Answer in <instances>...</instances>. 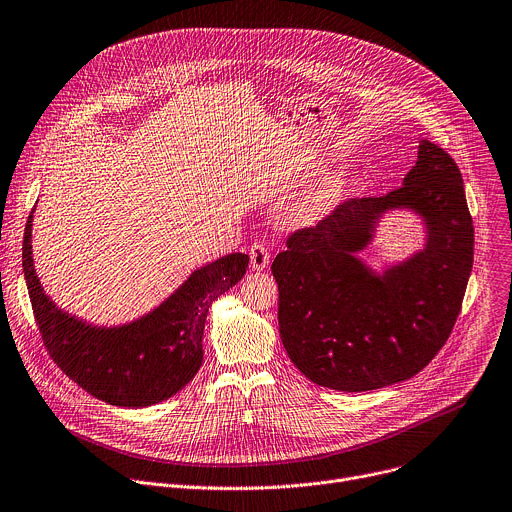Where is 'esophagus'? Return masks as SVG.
Listing matches in <instances>:
<instances>
[{"mask_svg":"<svg viewBox=\"0 0 512 512\" xmlns=\"http://www.w3.org/2000/svg\"><path fill=\"white\" fill-rule=\"evenodd\" d=\"M268 262H270V252H268V248H266L264 244H260V242L252 244V248H250V264H252V270H264V268L268 266Z\"/></svg>","mask_w":512,"mask_h":512,"instance_id":"34e87169","label":"esophagus"}]
</instances>
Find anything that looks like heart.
<instances>
[{"instance_id":"obj_1","label":"heart","mask_w":512,"mask_h":512,"mask_svg":"<svg viewBox=\"0 0 512 512\" xmlns=\"http://www.w3.org/2000/svg\"><path fill=\"white\" fill-rule=\"evenodd\" d=\"M344 179L331 177L317 185L315 189L301 195L285 213V223L289 227H307L321 221L344 195Z\"/></svg>"}]
</instances>
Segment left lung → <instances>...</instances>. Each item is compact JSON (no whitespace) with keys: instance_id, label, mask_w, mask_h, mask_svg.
<instances>
[{"instance_id":"left-lung-1","label":"left lung","mask_w":512,"mask_h":512,"mask_svg":"<svg viewBox=\"0 0 512 512\" xmlns=\"http://www.w3.org/2000/svg\"><path fill=\"white\" fill-rule=\"evenodd\" d=\"M413 212L424 246L368 265L361 254L386 214ZM272 262L278 333L311 382L364 392L413 378L447 342L474 262V225L453 158L429 140L399 189L352 199L289 238Z\"/></svg>"}]
</instances>
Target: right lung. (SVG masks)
I'll return each instance as SVG.
<instances>
[{"label": "right lung", "mask_w": 512, "mask_h": 512, "mask_svg": "<svg viewBox=\"0 0 512 512\" xmlns=\"http://www.w3.org/2000/svg\"><path fill=\"white\" fill-rule=\"evenodd\" d=\"M32 209L22 266L44 346L71 380L95 399L144 409L183 390L203 362L207 311L246 274L250 256L234 252L195 268L148 313L118 325H99L56 305L40 285L32 256Z\"/></svg>", "instance_id": "1"}]
</instances>
